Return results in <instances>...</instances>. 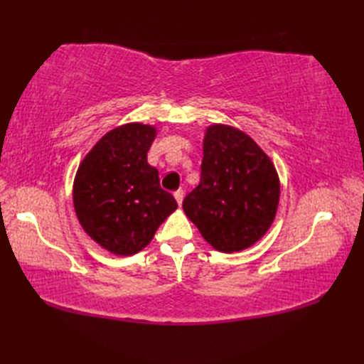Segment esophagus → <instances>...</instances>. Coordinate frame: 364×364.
I'll return each mask as SVG.
<instances>
[{
	"instance_id": "obj_1",
	"label": "esophagus",
	"mask_w": 364,
	"mask_h": 364,
	"mask_svg": "<svg viewBox=\"0 0 364 364\" xmlns=\"http://www.w3.org/2000/svg\"><path fill=\"white\" fill-rule=\"evenodd\" d=\"M173 197H175V200L178 202V205H181L183 203V197H184V191L183 189L175 191L173 192Z\"/></svg>"
}]
</instances>
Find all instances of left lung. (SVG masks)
Wrapping results in <instances>:
<instances>
[{"mask_svg":"<svg viewBox=\"0 0 364 364\" xmlns=\"http://www.w3.org/2000/svg\"><path fill=\"white\" fill-rule=\"evenodd\" d=\"M280 180L267 154L244 131L211 125L203 139L198 186L183 210L215 250L249 249L275 219Z\"/></svg>","mask_w":364,"mask_h":364,"instance_id":"left-lung-1","label":"left lung"}]
</instances>
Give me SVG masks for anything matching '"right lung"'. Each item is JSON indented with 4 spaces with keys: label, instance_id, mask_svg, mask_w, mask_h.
<instances>
[{
    "label": "right lung",
    "instance_id": "obj_1",
    "mask_svg": "<svg viewBox=\"0 0 364 364\" xmlns=\"http://www.w3.org/2000/svg\"><path fill=\"white\" fill-rule=\"evenodd\" d=\"M156 128L127 123L111 129L78 167L73 206L82 230L103 249L120 257L141 252L158 227L176 210L161 189L158 170L146 162Z\"/></svg>",
    "mask_w": 364,
    "mask_h": 364
}]
</instances>
